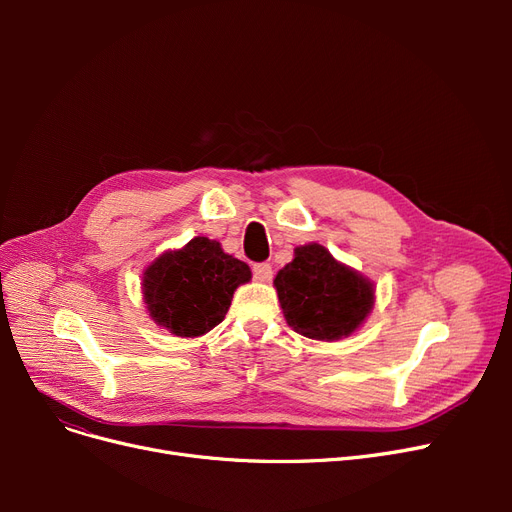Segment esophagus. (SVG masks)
Segmentation results:
<instances>
[{
    "label": "esophagus",
    "mask_w": 512,
    "mask_h": 512,
    "mask_svg": "<svg viewBox=\"0 0 512 512\" xmlns=\"http://www.w3.org/2000/svg\"><path fill=\"white\" fill-rule=\"evenodd\" d=\"M253 278L259 282H270L272 280V265L270 263H255L253 265Z\"/></svg>",
    "instance_id": "obj_1"
}]
</instances>
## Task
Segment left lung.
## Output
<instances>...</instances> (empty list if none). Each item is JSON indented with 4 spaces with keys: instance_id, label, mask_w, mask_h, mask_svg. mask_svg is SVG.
I'll return each mask as SVG.
<instances>
[{
    "instance_id": "left-lung-1",
    "label": "left lung",
    "mask_w": 512,
    "mask_h": 512,
    "mask_svg": "<svg viewBox=\"0 0 512 512\" xmlns=\"http://www.w3.org/2000/svg\"><path fill=\"white\" fill-rule=\"evenodd\" d=\"M274 286L288 326L307 338L351 336L373 307V286L317 242L294 249Z\"/></svg>"
}]
</instances>
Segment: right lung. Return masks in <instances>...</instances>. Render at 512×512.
Wrapping results in <instances>:
<instances>
[{"label":"right lung","mask_w":512,"mask_h":512,"mask_svg":"<svg viewBox=\"0 0 512 512\" xmlns=\"http://www.w3.org/2000/svg\"><path fill=\"white\" fill-rule=\"evenodd\" d=\"M249 280L245 261L224 253L220 242L197 236L147 267L143 297L155 324L193 338L222 324L234 290Z\"/></svg>","instance_id":"1"}]
</instances>
